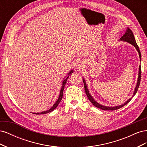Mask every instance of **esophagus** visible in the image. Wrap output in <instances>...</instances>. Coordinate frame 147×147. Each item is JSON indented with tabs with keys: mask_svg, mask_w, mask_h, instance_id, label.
Returning <instances> with one entry per match:
<instances>
[{
	"mask_svg": "<svg viewBox=\"0 0 147 147\" xmlns=\"http://www.w3.org/2000/svg\"><path fill=\"white\" fill-rule=\"evenodd\" d=\"M77 68L79 70H82L84 68V64H83V63L82 61H80L78 62V63H77Z\"/></svg>",
	"mask_w": 147,
	"mask_h": 147,
	"instance_id": "esophagus-1",
	"label": "esophagus"
}]
</instances>
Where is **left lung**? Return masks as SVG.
<instances>
[{"instance_id": "8db88e82", "label": "left lung", "mask_w": 147, "mask_h": 147, "mask_svg": "<svg viewBox=\"0 0 147 147\" xmlns=\"http://www.w3.org/2000/svg\"><path fill=\"white\" fill-rule=\"evenodd\" d=\"M119 41H123V42H126L129 43L131 44L132 45L134 46L136 49L137 50L138 53H139V57H140V60L141 61V54H140V51L139 50V48L138 47L137 44L136 42V39L134 38V34H133V32H132V30L129 28H127V29L126 30V32L124 34L123 36L119 38ZM140 79H141V67L140 65H139V75H138V78H137V84H136V86L135 87L134 89V91L133 92V95L131 97L130 99H129L126 102H124V104H123L122 105H117V106H115V107H108V106H105V105H102L100 104H99L98 102H96L94 98L92 97V96L90 94V92H89V90L88 89V86L86 85V83L85 82V80H84L83 78V83H84V91H85L86 94L87 95L88 98L91 101V103L94 105L96 107L102 110H117L118 109H120L123 107V106H124L125 105H126L129 102H130V100L132 99V98L133 97L135 96V94H136V92H137L138 90V88H139V84H140Z\"/></svg>"}]
</instances>
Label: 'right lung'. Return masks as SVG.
I'll return each instance as SVG.
<instances>
[{
  "mask_svg": "<svg viewBox=\"0 0 147 147\" xmlns=\"http://www.w3.org/2000/svg\"><path fill=\"white\" fill-rule=\"evenodd\" d=\"M74 72V70H71L70 72H69V73L67 74V77H64V78L63 79V82H62V84H61V91H60V92H59V97L58 99H57V100H56V102H55V103L54 104V105H53L48 110H46V111H44V112H42L40 113H34V114H37V115H39V114H46V113H50L51 112H52L53 110H54L57 107V105H58V104H59V102L61 101L62 100V98H63V91H64V86L65 85V83H66V82H67V78H69V77L70 76V75H72V74Z\"/></svg>",
  "mask_w": 147,
  "mask_h": 147,
  "instance_id": "right-lung-1",
  "label": "right lung"
}]
</instances>
